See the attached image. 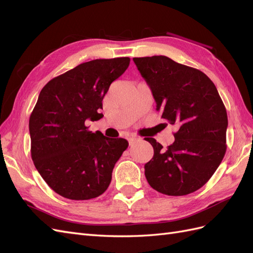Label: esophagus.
<instances>
[{
    "label": "esophagus",
    "mask_w": 253,
    "mask_h": 253,
    "mask_svg": "<svg viewBox=\"0 0 253 253\" xmlns=\"http://www.w3.org/2000/svg\"><path fill=\"white\" fill-rule=\"evenodd\" d=\"M127 140H128V144H129V145H133L136 141H138V140H140V139L137 138V137H135V136H129L128 138H127Z\"/></svg>",
    "instance_id": "esophagus-1"
}]
</instances>
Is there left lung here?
I'll use <instances>...</instances> for the list:
<instances>
[{
  "label": "left lung",
  "mask_w": 253,
  "mask_h": 253,
  "mask_svg": "<svg viewBox=\"0 0 253 253\" xmlns=\"http://www.w3.org/2000/svg\"><path fill=\"white\" fill-rule=\"evenodd\" d=\"M133 61L151 88L162 118L178 126L175 141L167 149L147 138L154 156L144 165L145 178L166 195L192 193L211 178L225 156V105L214 83L196 68L166 56Z\"/></svg>",
  "instance_id": "8db88e82"
}]
</instances>
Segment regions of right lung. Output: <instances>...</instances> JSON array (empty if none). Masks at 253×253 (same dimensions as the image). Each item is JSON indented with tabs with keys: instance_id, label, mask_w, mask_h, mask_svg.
Listing matches in <instances>:
<instances>
[{
	"instance_id": "add662e5",
	"label": "right lung",
	"mask_w": 253,
	"mask_h": 253,
	"mask_svg": "<svg viewBox=\"0 0 253 253\" xmlns=\"http://www.w3.org/2000/svg\"><path fill=\"white\" fill-rule=\"evenodd\" d=\"M128 64L127 57L91 60L51 79L40 91L29 118L30 151L36 169L59 195L85 201L109 188L128 142L90 132L85 122L102 118L103 97Z\"/></svg>"
}]
</instances>
